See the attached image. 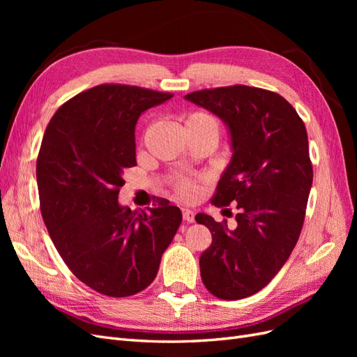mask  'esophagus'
<instances>
[{
  "label": "esophagus",
  "instance_id": "obj_1",
  "mask_svg": "<svg viewBox=\"0 0 357 357\" xmlns=\"http://www.w3.org/2000/svg\"><path fill=\"white\" fill-rule=\"evenodd\" d=\"M181 213H183V220H185V222L192 223L193 220H195V213H193L192 210H189V208H183V210H181Z\"/></svg>",
  "mask_w": 357,
  "mask_h": 357
}]
</instances>
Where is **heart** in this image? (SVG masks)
<instances>
[{"label":"heart","mask_w":357,"mask_h":357,"mask_svg":"<svg viewBox=\"0 0 357 357\" xmlns=\"http://www.w3.org/2000/svg\"><path fill=\"white\" fill-rule=\"evenodd\" d=\"M185 125V131H195V132H204L210 134L214 138L219 137V122L213 114L207 112H193L188 114L183 121ZM177 190L181 193L183 197H189L192 193L190 183L186 180H178L177 181Z\"/></svg>","instance_id":"b5f03b06"}]
</instances>
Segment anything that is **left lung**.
<instances>
[{
	"mask_svg": "<svg viewBox=\"0 0 357 357\" xmlns=\"http://www.w3.org/2000/svg\"><path fill=\"white\" fill-rule=\"evenodd\" d=\"M185 100L222 119L232 158L211 199L236 204V228L198 213L211 232L199 257L204 286L226 301L264 289L286 264L305 219L312 185L307 129L282 95L235 84L188 93Z\"/></svg>",
	"mask_w": 357,
	"mask_h": 357,
	"instance_id": "8db88e82",
	"label": "left lung"
}]
</instances>
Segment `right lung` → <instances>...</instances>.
Wrapping results in <instances>:
<instances>
[{
  "mask_svg": "<svg viewBox=\"0 0 357 357\" xmlns=\"http://www.w3.org/2000/svg\"><path fill=\"white\" fill-rule=\"evenodd\" d=\"M169 98L137 86H95L61 105L43 137V220L71 273L107 296H131L152 283L181 223L180 208L164 198L147 211L117 201L123 169L137 165L138 117Z\"/></svg>",
  "mask_w": 357,
  "mask_h": 357,
  "instance_id": "add662e5",
  "label": "right lung"
}]
</instances>
